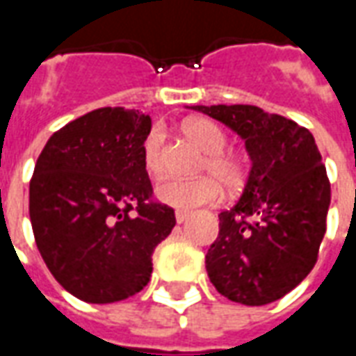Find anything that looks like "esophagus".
<instances>
[{"instance_id": "obj_1", "label": "esophagus", "mask_w": 356, "mask_h": 356, "mask_svg": "<svg viewBox=\"0 0 356 356\" xmlns=\"http://www.w3.org/2000/svg\"><path fill=\"white\" fill-rule=\"evenodd\" d=\"M186 219H188V211H181V209L175 211V221H177V223H185Z\"/></svg>"}]
</instances>
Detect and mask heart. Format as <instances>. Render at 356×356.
<instances>
[{
	"label": "heart",
	"mask_w": 356,
	"mask_h": 356,
	"mask_svg": "<svg viewBox=\"0 0 356 356\" xmlns=\"http://www.w3.org/2000/svg\"><path fill=\"white\" fill-rule=\"evenodd\" d=\"M183 131L206 152L202 168L220 179L211 175L196 179H163L156 186V198L163 206L181 209H193L204 204H213L221 196V185L229 191H236L244 181V165L238 158L223 150L227 147V135L213 122L204 118H193L183 125ZM163 133L160 127H152L143 143V162L150 175H158L163 168L162 162Z\"/></svg>",
	"instance_id": "b5f03b06"
}]
</instances>
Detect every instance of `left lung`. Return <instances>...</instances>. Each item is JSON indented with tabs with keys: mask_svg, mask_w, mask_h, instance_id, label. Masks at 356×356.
I'll use <instances>...</instances> for the list:
<instances>
[{
	"mask_svg": "<svg viewBox=\"0 0 356 356\" xmlns=\"http://www.w3.org/2000/svg\"><path fill=\"white\" fill-rule=\"evenodd\" d=\"M238 133L252 160L244 193L219 213L206 270L242 305H267L305 278L326 232L330 181L309 129L252 104L191 106Z\"/></svg>",
	"mask_w": 356,
	"mask_h": 356,
	"instance_id": "8db88e82",
	"label": "left lung"
}]
</instances>
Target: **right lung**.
<instances>
[{"label": "right lung", "mask_w": 356, "mask_h": 356, "mask_svg": "<svg viewBox=\"0 0 356 356\" xmlns=\"http://www.w3.org/2000/svg\"><path fill=\"white\" fill-rule=\"evenodd\" d=\"M139 110L99 108L55 131L30 181L35 246L74 298L114 303L150 280L152 252L175 227L170 206L150 202Z\"/></svg>", "instance_id": "obj_1"}]
</instances>
